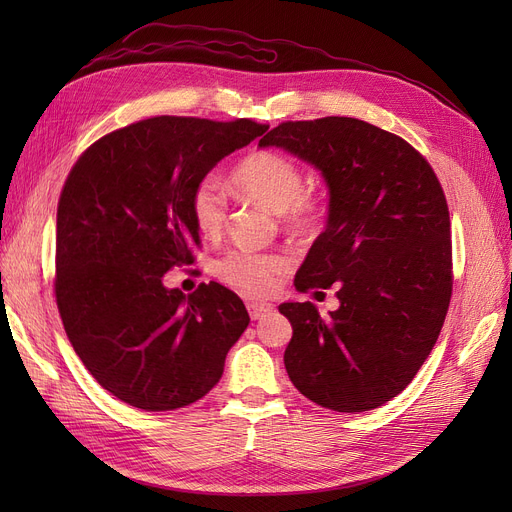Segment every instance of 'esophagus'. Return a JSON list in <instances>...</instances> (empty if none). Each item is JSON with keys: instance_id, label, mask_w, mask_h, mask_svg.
<instances>
[{"instance_id": "obj_1", "label": "esophagus", "mask_w": 512, "mask_h": 512, "mask_svg": "<svg viewBox=\"0 0 512 512\" xmlns=\"http://www.w3.org/2000/svg\"><path fill=\"white\" fill-rule=\"evenodd\" d=\"M247 307H249V315H251L253 319H261L265 313L272 311V305H270V303H249Z\"/></svg>"}]
</instances>
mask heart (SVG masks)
Returning a JSON list of instances; mask_svg holds the SVG:
<instances>
[{
	"label": "heart",
	"mask_w": 512,
	"mask_h": 512,
	"mask_svg": "<svg viewBox=\"0 0 512 512\" xmlns=\"http://www.w3.org/2000/svg\"><path fill=\"white\" fill-rule=\"evenodd\" d=\"M232 184L274 213H286L290 226L309 230L319 218L315 199L303 195V172L297 161L272 149H257L242 157L232 170ZM191 215L197 230L207 236H220L226 226V199L215 178H203L191 193ZM288 267L282 255L232 251L218 263V276L232 288L265 297L276 290Z\"/></svg>",
	"instance_id": "obj_1"
}]
</instances>
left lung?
<instances>
[{"instance_id": "8db88e82", "label": "left lung", "mask_w": 512, "mask_h": 512, "mask_svg": "<svg viewBox=\"0 0 512 512\" xmlns=\"http://www.w3.org/2000/svg\"><path fill=\"white\" fill-rule=\"evenodd\" d=\"M313 166L328 222L294 286L338 284L340 307L282 303L288 378L338 413L382 407L432 353L452 292L450 218L432 166L400 137L357 118L284 122L259 141Z\"/></svg>"}]
</instances>
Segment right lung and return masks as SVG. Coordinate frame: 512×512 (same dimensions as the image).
<instances>
[{
	"mask_svg": "<svg viewBox=\"0 0 512 512\" xmlns=\"http://www.w3.org/2000/svg\"><path fill=\"white\" fill-rule=\"evenodd\" d=\"M267 130L251 120L157 116L105 134L72 168L58 203L56 299L93 378L143 411L203 398L249 313L218 282L186 294L164 274L193 263L191 193Z\"/></svg>",
	"mask_w": 512,
	"mask_h": 512,
	"instance_id": "right-lung-1",
	"label": "right lung"
}]
</instances>
